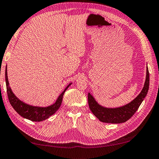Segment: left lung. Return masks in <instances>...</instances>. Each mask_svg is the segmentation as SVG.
<instances>
[{
  "instance_id": "8db88e82",
  "label": "left lung",
  "mask_w": 159,
  "mask_h": 159,
  "mask_svg": "<svg viewBox=\"0 0 159 159\" xmlns=\"http://www.w3.org/2000/svg\"><path fill=\"white\" fill-rule=\"evenodd\" d=\"M149 85V73L148 68H147V75L144 87H143L141 92L140 93V94L132 102H131L130 103L119 108L107 109V108L99 105L97 102L95 100L91 94L89 93L88 102L89 108L91 112L101 122L113 124L125 122L131 118L139 108L142 102L145 98L147 93H148Z\"/></svg>"
}]
</instances>
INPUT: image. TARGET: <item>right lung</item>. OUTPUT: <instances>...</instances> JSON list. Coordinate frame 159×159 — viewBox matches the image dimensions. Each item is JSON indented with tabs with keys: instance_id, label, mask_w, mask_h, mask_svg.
Listing matches in <instances>:
<instances>
[{
	"instance_id": "right-lung-1",
	"label": "right lung",
	"mask_w": 159,
	"mask_h": 159,
	"mask_svg": "<svg viewBox=\"0 0 159 159\" xmlns=\"http://www.w3.org/2000/svg\"><path fill=\"white\" fill-rule=\"evenodd\" d=\"M5 82H6V87H7V93L8 99L10 100L11 105L12 106L14 109L19 113L20 116H21L23 118L28 119L30 120L34 121V122H41L44 120L48 118L50 116L53 115L57 111L60 107L62 98L64 96V92L66 91L68 86L70 85H68L66 88L63 91L61 95H59L57 100L55 102V104H52L49 107H39L30 106L28 104H25L23 102L19 100L15 95L11 91L10 86H9V82L7 79V67L5 70Z\"/></svg>"
}]
</instances>
